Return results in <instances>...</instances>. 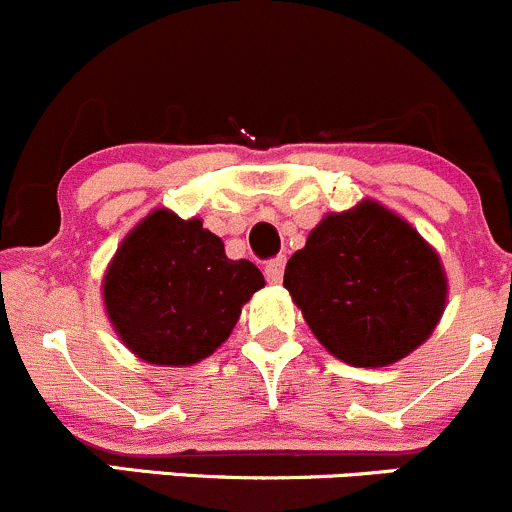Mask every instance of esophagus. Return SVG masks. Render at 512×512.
I'll list each match as a JSON object with an SVG mask.
<instances>
[{
	"label": "esophagus",
	"instance_id": "obj_1",
	"mask_svg": "<svg viewBox=\"0 0 512 512\" xmlns=\"http://www.w3.org/2000/svg\"><path fill=\"white\" fill-rule=\"evenodd\" d=\"M283 268H286V256H276L266 263V281L268 283H281Z\"/></svg>",
	"mask_w": 512,
	"mask_h": 512
}]
</instances>
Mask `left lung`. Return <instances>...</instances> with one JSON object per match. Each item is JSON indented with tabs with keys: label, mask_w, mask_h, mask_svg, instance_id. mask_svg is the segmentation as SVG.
Wrapping results in <instances>:
<instances>
[{
	"label": "left lung",
	"mask_w": 512,
	"mask_h": 512,
	"mask_svg": "<svg viewBox=\"0 0 512 512\" xmlns=\"http://www.w3.org/2000/svg\"><path fill=\"white\" fill-rule=\"evenodd\" d=\"M283 286L336 358L378 368L406 358L445 308V273L418 231L373 201L331 214L286 263Z\"/></svg>",
	"instance_id": "obj_1"
}]
</instances>
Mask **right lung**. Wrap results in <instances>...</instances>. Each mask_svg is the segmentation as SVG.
<instances>
[{"mask_svg":"<svg viewBox=\"0 0 512 512\" xmlns=\"http://www.w3.org/2000/svg\"><path fill=\"white\" fill-rule=\"evenodd\" d=\"M251 261H231L199 219L159 209L116 251L104 303L121 341L156 366H191L229 338L241 306L263 288Z\"/></svg>","mask_w":512,"mask_h":512,"instance_id":"add662e5","label":"right lung"}]
</instances>
